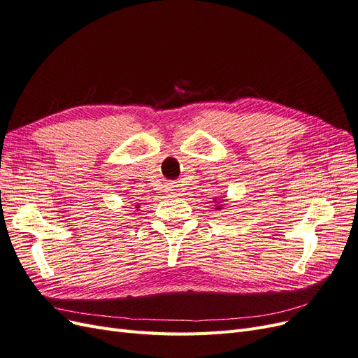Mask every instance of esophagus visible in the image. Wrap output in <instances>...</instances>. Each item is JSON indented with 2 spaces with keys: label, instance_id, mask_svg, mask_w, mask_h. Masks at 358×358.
<instances>
[{
  "label": "esophagus",
  "instance_id": "1",
  "mask_svg": "<svg viewBox=\"0 0 358 358\" xmlns=\"http://www.w3.org/2000/svg\"><path fill=\"white\" fill-rule=\"evenodd\" d=\"M169 191H170V192H178V191H179V189H178V185H170V187H169Z\"/></svg>",
  "mask_w": 358,
  "mask_h": 358
}]
</instances>
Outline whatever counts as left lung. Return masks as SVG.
<instances>
[{
  "label": "left lung",
  "mask_w": 358,
  "mask_h": 358,
  "mask_svg": "<svg viewBox=\"0 0 358 358\" xmlns=\"http://www.w3.org/2000/svg\"><path fill=\"white\" fill-rule=\"evenodd\" d=\"M221 199H222V197H221ZM213 201H215V209H216V210H221V209L224 208V201H225V200H222V201H218V200L215 199Z\"/></svg>",
  "instance_id": "left-lung-1"
}]
</instances>
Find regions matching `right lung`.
<instances>
[{
	"instance_id": "right-lung-1",
	"label": "right lung",
	"mask_w": 358,
	"mask_h": 358,
	"mask_svg": "<svg viewBox=\"0 0 358 358\" xmlns=\"http://www.w3.org/2000/svg\"><path fill=\"white\" fill-rule=\"evenodd\" d=\"M134 206H136V208H134V209H136V210H137V209H138V208H140V204H134Z\"/></svg>"
}]
</instances>
